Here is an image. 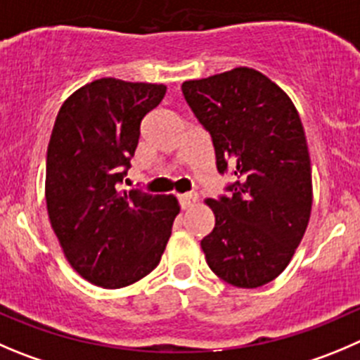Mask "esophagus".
<instances>
[{
    "label": "esophagus",
    "mask_w": 360,
    "mask_h": 360,
    "mask_svg": "<svg viewBox=\"0 0 360 360\" xmlns=\"http://www.w3.org/2000/svg\"><path fill=\"white\" fill-rule=\"evenodd\" d=\"M178 201H180V207H182L184 210H186V208L193 207V205L196 203V201H198V194L196 193L180 194V196H178Z\"/></svg>",
    "instance_id": "esophagus-1"
}]
</instances>
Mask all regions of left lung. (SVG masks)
<instances>
[{
  "instance_id": "8db88e82",
  "label": "left lung",
  "mask_w": 360,
  "mask_h": 360,
  "mask_svg": "<svg viewBox=\"0 0 360 360\" xmlns=\"http://www.w3.org/2000/svg\"><path fill=\"white\" fill-rule=\"evenodd\" d=\"M184 97L212 136L231 196L207 200L215 215L201 240L208 266L237 288H258L288 266L313 205L311 159L292 98L262 72L237 67L186 81Z\"/></svg>"
}]
</instances>
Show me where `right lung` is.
Returning <instances> with one entry per match:
<instances>
[{"label":"right lung","instance_id":"right-lung-1","mask_svg":"<svg viewBox=\"0 0 360 360\" xmlns=\"http://www.w3.org/2000/svg\"><path fill=\"white\" fill-rule=\"evenodd\" d=\"M164 95V84L102 77L74 91L56 116L47 146V214L65 258L91 285L116 290L143 279L171 237L176 198L118 191L143 118Z\"/></svg>","mask_w":360,"mask_h":360}]
</instances>
